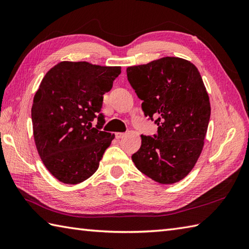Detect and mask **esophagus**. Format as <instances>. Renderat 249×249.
<instances>
[{"instance_id":"34e87169","label":"esophagus","mask_w":249,"mask_h":249,"mask_svg":"<svg viewBox=\"0 0 249 249\" xmlns=\"http://www.w3.org/2000/svg\"><path fill=\"white\" fill-rule=\"evenodd\" d=\"M124 136H125V134H124V133H116V134H115L116 139H121V138H123Z\"/></svg>"}]
</instances>
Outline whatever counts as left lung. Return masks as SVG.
<instances>
[{"label":"left lung","mask_w":249,"mask_h":249,"mask_svg":"<svg viewBox=\"0 0 249 249\" xmlns=\"http://www.w3.org/2000/svg\"><path fill=\"white\" fill-rule=\"evenodd\" d=\"M126 72L137 96L143 100L144 115L158 126L154 137L141 136L140 149L131 160L155 182L181 181L202 152L211 115L198 68L181 57L166 56L127 67Z\"/></svg>","instance_id":"obj_1"}]
</instances>
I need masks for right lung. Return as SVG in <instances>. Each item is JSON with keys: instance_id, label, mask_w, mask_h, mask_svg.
<instances>
[{"instance_id": "1", "label": "right lung", "mask_w": 249, "mask_h": 249, "mask_svg": "<svg viewBox=\"0 0 249 249\" xmlns=\"http://www.w3.org/2000/svg\"><path fill=\"white\" fill-rule=\"evenodd\" d=\"M120 73V66L64 61L41 80L32 106L34 140L45 167L60 182L81 183L98 169L114 139L102 130L104 94Z\"/></svg>"}]
</instances>
